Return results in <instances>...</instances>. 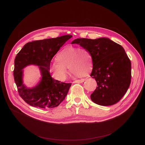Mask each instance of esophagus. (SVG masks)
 Returning a JSON list of instances; mask_svg holds the SVG:
<instances>
[{
	"instance_id": "1",
	"label": "esophagus",
	"mask_w": 145,
	"mask_h": 145,
	"mask_svg": "<svg viewBox=\"0 0 145 145\" xmlns=\"http://www.w3.org/2000/svg\"><path fill=\"white\" fill-rule=\"evenodd\" d=\"M85 80V79H80V80H75L73 82V83H83V82H84Z\"/></svg>"
}]
</instances>
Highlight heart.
Returning a JSON list of instances; mask_svg holds the SVG:
<instances>
[{"label":"heart","mask_w":145,"mask_h":145,"mask_svg":"<svg viewBox=\"0 0 145 145\" xmlns=\"http://www.w3.org/2000/svg\"><path fill=\"white\" fill-rule=\"evenodd\" d=\"M56 62L50 66L49 72L56 80L65 81L69 67L74 76L87 75L92 67L93 58L86 48L68 46L57 55Z\"/></svg>","instance_id":"heart-1"}]
</instances>
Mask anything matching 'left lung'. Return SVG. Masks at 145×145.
Returning a JSON list of instances; mask_svg holds the SVG:
<instances>
[{"mask_svg":"<svg viewBox=\"0 0 145 145\" xmlns=\"http://www.w3.org/2000/svg\"><path fill=\"white\" fill-rule=\"evenodd\" d=\"M75 43L88 49L92 56L90 76L95 79L97 87L91 94V100L101 106L118 103L131 82V62L123 48L106 37L78 38L72 41V44Z\"/></svg>","mask_w":145,"mask_h":145,"instance_id":"left-lung-1","label":"left lung"}]
</instances>
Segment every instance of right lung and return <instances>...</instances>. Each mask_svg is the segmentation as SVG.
I'll return each mask as SVG.
<instances>
[{
  "mask_svg": "<svg viewBox=\"0 0 145 145\" xmlns=\"http://www.w3.org/2000/svg\"><path fill=\"white\" fill-rule=\"evenodd\" d=\"M72 37V35H64L30 42L18 53L14 60V79L20 96L29 105L42 109H51L57 107L65 99L72 83L52 78L49 67L53 56ZM30 64L39 66L41 73L40 82L32 88L26 87L22 81V69Z\"/></svg>",
  "mask_w": 145,
  "mask_h": 145,
  "instance_id": "right-lung-1",
  "label": "right lung"
}]
</instances>
